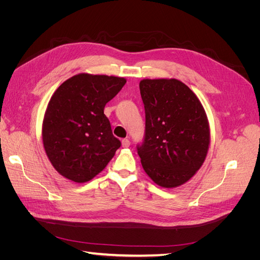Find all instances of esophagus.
Wrapping results in <instances>:
<instances>
[{"label": "esophagus", "mask_w": 260, "mask_h": 260, "mask_svg": "<svg viewBox=\"0 0 260 260\" xmlns=\"http://www.w3.org/2000/svg\"><path fill=\"white\" fill-rule=\"evenodd\" d=\"M121 145H122L123 148L129 147V146H130V141H129L128 139H123V140L121 141Z\"/></svg>", "instance_id": "obj_1"}]
</instances>
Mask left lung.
Returning <instances> with one entry per match:
<instances>
[{
  "mask_svg": "<svg viewBox=\"0 0 260 260\" xmlns=\"http://www.w3.org/2000/svg\"><path fill=\"white\" fill-rule=\"evenodd\" d=\"M145 138L138 154L146 175L161 187L184 184L205 161L209 122L201 101L175 78L143 79Z\"/></svg>",
  "mask_w": 260,
  "mask_h": 260,
  "instance_id": "8db88e82",
  "label": "left lung"
}]
</instances>
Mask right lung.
<instances>
[{"mask_svg": "<svg viewBox=\"0 0 260 260\" xmlns=\"http://www.w3.org/2000/svg\"><path fill=\"white\" fill-rule=\"evenodd\" d=\"M127 80L122 77L78 74L53 93L42 122L46 156L60 176L84 183L103 171L120 141L104 114Z\"/></svg>", "mask_w": 260, "mask_h": 260, "instance_id": "add662e5", "label": "right lung"}]
</instances>
